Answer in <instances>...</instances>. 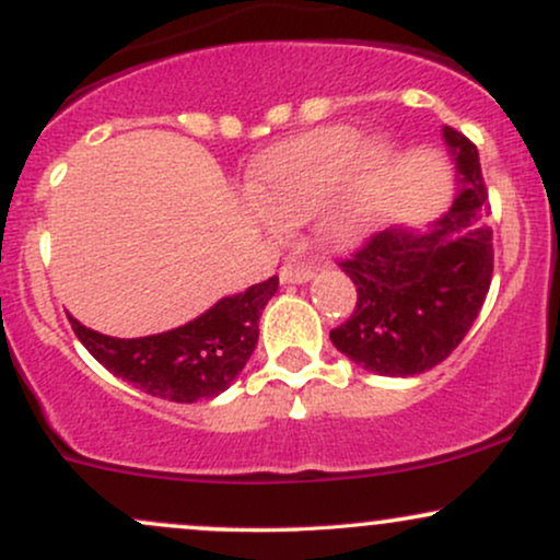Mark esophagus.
<instances>
[{"instance_id": "obj_1", "label": "esophagus", "mask_w": 560, "mask_h": 560, "mask_svg": "<svg viewBox=\"0 0 560 560\" xmlns=\"http://www.w3.org/2000/svg\"><path fill=\"white\" fill-rule=\"evenodd\" d=\"M313 279V268L305 266V262L289 260L281 266L279 271V281L281 284H305V281Z\"/></svg>"}]
</instances>
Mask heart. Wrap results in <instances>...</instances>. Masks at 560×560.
Returning a JSON list of instances; mask_svg holds the SVG:
<instances>
[{
    "label": "heart",
    "mask_w": 560,
    "mask_h": 560,
    "mask_svg": "<svg viewBox=\"0 0 560 560\" xmlns=\"http://www.w3.org/2000/svg\"><path fill=\"white\" fill-rule=\"evenodd\" d=\"M395 152L352 126H324L279 144L260 163L253 195L268 215L300 223L318 208L316 234L347 249L369 234L387 191Z\"/></svg>",
    "instance_id": "b5f03b06"
}]
</instances>
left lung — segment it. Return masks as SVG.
Returning a JSON list of instances; mask_svg holds the SVG:
<instances>
[{
	"mask_svg": "<svg viewBox=\"0 0 560 560\" xmlns=\"http://www.w3.org/2000/svg\"><path fill=\"white\" fill-rule=\"evenodd\" d=\"M458 168V195L429 231H378L339 262L358 289L352 316L331 342L378 376H416L464 342L492 281V229L479 152L464 133L442 128Z\"/></svg>",
	"mask_w": 560,
	"mask_h": 560,
	"instance_id": "obj_1",
	"label": "left lung"
}]
</instances>
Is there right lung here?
Here are the masks:
<instances>
[{
    "label": "right lung",
    "mask_w": 560,
    "mask_h": 560,
    "mask_svg": "<svg viewBox=\"0 0 560 560\" xmlns=\"http://www.w3.org/2000/svg\"><path fill=\"white\" fill-rule=\"evenodd\" d=\"M279 289V276L247 292L218 300L178 329L139 339L107 337L70 318L81 345L115 376L171 402L210 400L229 389L258 345L262 307Z\"/></svg>",
    "instance_id": "right-lung-1"
}]
</instances>
